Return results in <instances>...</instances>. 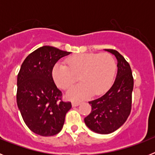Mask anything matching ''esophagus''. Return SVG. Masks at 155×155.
Masks as SVG:
<instances>
[{"label":"esophagus","mask_w":155,"mask_h":155,"mask_svg":"<svg viewBox=\"0 0 155 155\" xmlns=\"http://www.w3.org/2000/svg\"><path fill=\"white\" fill-rule=\"evenodd\" d=\"M80 105V102H72V106L73 107H76V106H78Z\"/></svg>","instance_id":"obj_1"}]
</instances>
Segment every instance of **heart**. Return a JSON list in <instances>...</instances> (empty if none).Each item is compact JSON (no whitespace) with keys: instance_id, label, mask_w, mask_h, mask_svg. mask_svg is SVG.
<instances>
[{"instance_id":"b5f03b06","label":"heart","mask_w":155,"mask_h":155,"mask_svg":"<svg viewBox=\"0 0 155 155\" xmlns=\"http://www.w3.org/2000/svg\"><path fill=\"white\" fill-rule=\"evenodd\" d=\"M68 66L58 63L53 68L54 82L62 89H68L77 81L80 83L70 88L67 99L81 101L94 94L99 95L109 89L114 80L116 64L109 53H84L67 60Z\"/></svg>"}]
</instances>
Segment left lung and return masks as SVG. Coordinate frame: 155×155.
Masks as SVG:
<instances>
[{
	"label": "left lung",
	"mask_w": 155,
	"mask_h": 155,
	"mask_svg": "<svg viewBox=\"0 0 155 155\" xmlns=\"http://www.w3.org/2000/svg\"><path fill=\"white\" fill-rule=\"evenodd\" d=\"M117 60V74L110 89L102 97L89 102L91 112L84 118L91 131L109 134L118 130L130 113L134 78L130 64L118 51L105 50Z\"/></svg>",
	"instance_id": "1"
}]
</instances>
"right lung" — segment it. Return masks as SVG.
<instances>
[{
	"instance_id": "obj_1",
	"label": "right lung",
	"mask_w": 155,
	"mask_h": 155,
	"mask_svg": "<svg viewBox=\"0 0 155 155\" xmlns=\"http://www.w3.org/2000/svg\"><path fill=\"white\" fill-rule=\"evenodd\" d=\"M57 48L43 46L25 59L17 78V105L27 127L43 137L62 130L71 102L61 101L62 92L53 81L56 63L71 54Z\"/></svg>"
}]
</instances>
